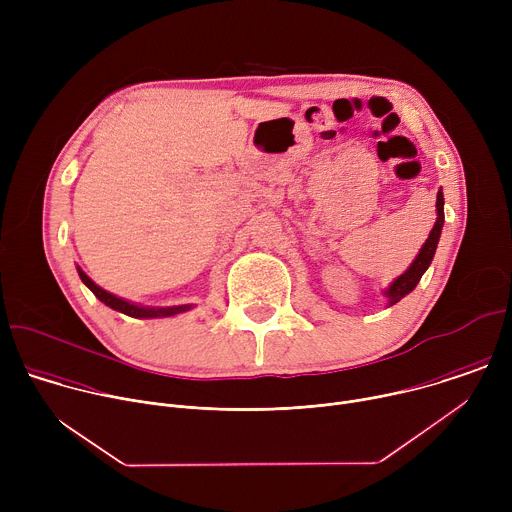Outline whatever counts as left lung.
Listing matches in <instances>:
<instances>
[{
  "label": "left lung",
  "mask_w": 512,
  "mask_h": 512,
  "mask_svg": "<svg viewBox=\"0 0 512 512\" xmlns=\"http://www.w3.org/2000/svg\"><path fill=\"white\" fill-rule=\"evenodd\" d=\"M435 208H437V221L425 241V245L421 247L419 255L415 257V261L411 263V267L401 275L397 277L391 287L385 291L387 298H389V304H397L401 302L407 294H411V291L415 289V285L419 283L421 275L425 273V269L429 267L433 255H435V247H437V241H440V235H442V227H444V192L440 190L437 192V202H435Z\"/></svg>",
  "instance_id": "left-lung-1"
}]
</instances>
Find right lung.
<instances>
[{
    "instance_id": "obj_1",
    "label": "right lung",
    "mask_w": 512,
    "mask_h": 512,
    "mask_svg": "<svg viewBox=\"0 0 512 512\" xmlns=\"http://www.w3.org/2000/svg\"><path fill=\"white\" fill-rule=\"evenodd\" d=\"M79 275L81 279L85 281V285L93 291V294L109 308L121 312V314H127L131 318H162V316H174V314H180V312H186L188 306H178V308H141V306H133L121 298H115L113 294H109V291L101 289L97 283H93V279H89L85 275V271L79 269Z\"/></svg>"
}]
</instances>
